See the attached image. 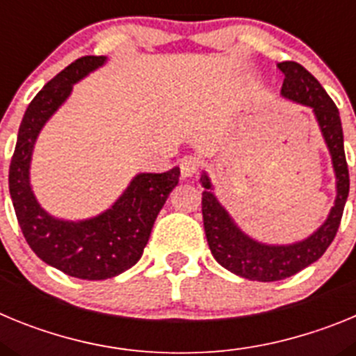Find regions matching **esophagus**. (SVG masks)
<instances>
[{"label":"esophagus","instance_id":"1","mask_svg":"<svg viewBox=\"0 0 356 356\" xmlns=\"http://www.w3.org/2000/svg\"><path fill=\"white\" fill-rule=\"evenodd\" d=\"M197 168H200V160L196 156H184L180 160V171L181 178H191V176L196 175Z\"/></svg>","mask_w":356,"mask_h":356}]
</instances>
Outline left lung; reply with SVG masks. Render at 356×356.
<instances>
[{
    "label": "left lung",
    "instance_id": "obj_1",
    "mask_svg": "<svg viewBox=\"0 0 356 356\" xmlns=\"http://www.w3.org/2000/svg\"><path fill=\"white\" fill-rule=\"evenodd\" d=\"M284 72L282 97L312 110L314 119L325 139L335 175V200L325 222L308 237L289 244H269L248 235L228 210L217 200L213 185L207 171H201L200 184L203 191L201 212L207 241L213 259L229 273L257 282H276L300 273L319 260L335 238L346 200L350 194V175L344 155V135L339 108L319 81L296 62H280Z\"/></svg>",
    "mask_w": 356,
    "mask_h": 356
}]
</instances>
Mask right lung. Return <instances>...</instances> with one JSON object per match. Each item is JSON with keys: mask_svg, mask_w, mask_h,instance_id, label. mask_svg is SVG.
Wrapping results in <instances>:
<instances>
[{"mask_svg": "<svg viewBox=\"0 0 356 356\" xmlns=\"http://www.w3.org/2000/svg\"><path fill=\"white\" fill-rule=\"evenodd\" d=\"M106 60V56H81L44 85L24 112L8 172L15 216L33 253L48 266L80 280L114 278L139 262L156 216L180 178V168L137 172L108 209L78 221L53 216L39 203L30 169L40 131L67 102L72 87Z\"/></svg>", "mask_w": 356, "mask_h": 356, "instance_id": "right-lung-1", "label": "right lung"}]
</instances>
